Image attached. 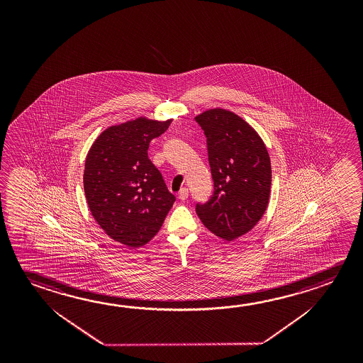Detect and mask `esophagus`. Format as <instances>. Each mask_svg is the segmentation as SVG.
<instances>
[{
	"label": "esophagus",
	"instance_id": "34e87169",
	"mask_svg": "<svg viewBox=\"0 0 363 363\" xmlns=\"http://www.w3.org/2000/svg\"><path fill=\"white\" fill-rule=\"evenodd\" d=\"M187 197H189V190L184 187V189H181L179 194V199L181 201H184V200H187Z\"/></svg>",
	"mask_w": 363,
	"mask_h": 363
}]
</instances>
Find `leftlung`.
Listing matches in <instances>:
<instances>
[{
  "instance_id": "1",
  "label": "left lung",
  "mask_w": 363,
  "mask_h": 363,
  "mask_svg": "<svg viewBox=\"0 0 363 363\" xmlns=\"http://www.w3.org/2000/svg\"><path fill=\"white\" fill-rule=\"evenodd\" d=\"M206 135L214 194L197 216L216 237L232 242L250 232L268 206L272 169L267 148L252 126L225 108L195 118Z\"/></svg>"
}]
</instances>
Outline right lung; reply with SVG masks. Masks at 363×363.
Returning <instances> with one entry per match:
<instances>
[{"instance_id":"obj_1","label":"right lung","mask_w":363,"mask_h":363,"mask_svg":"<svg viewBox=\"0 0 363 363\" xmlns=\"http://www.w3.org/2000/svg\"><path fill=\"white\" fill-rule=\"evenodd\" d=\"M171 123L140 116L113 125L96 138L86 157L89 211L110 238L129 248L152 240L176 200L148 158L150 140Z\"/></svg>"}]
</instances>
